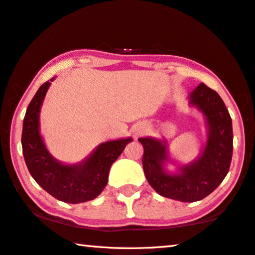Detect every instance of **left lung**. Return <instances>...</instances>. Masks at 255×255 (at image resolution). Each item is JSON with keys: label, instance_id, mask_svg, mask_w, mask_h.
<instances>
[{"label": "left lung", "instance_id": "obj_1", "mask_svg": "<svg viewBox=\"0 0 255 255\" xmlns=\"http://www.w3.org/2000/svg\"><path fill=\"white\" fill-rule=\"evenodd\" d=\"M188 100L203 113L208 127L207 144L195 161L170 173L164 167L170 161L164 140L138 138L144 147L142 161L148 184L160 195L181 202L200 201L215 191L227 176L233 156L232 118L219 94L201 83Z\"/></svg>", "mask_w": 255, "mask_h": 255}]
</instances>
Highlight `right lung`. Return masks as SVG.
<instances>
[{"label":"right lung","mask_w":255,"mask_h":255,"mask_svg":"<svg viewBox=\"0 0 255 255\" xmlns=\"http://www.w3.org/2000/svg\"><path fill=\"white\" fill-rule=\"evenodd\" d=\"M54 78L44 83L27 108L22 126V153L28 170L40 187L66 203H82L98 197L108 184L109 171L131 138L100 144L80 163L64 164L47 151L39 132V112Z\"/></svg>","instance_id":"add662e5"}]
</instances>
